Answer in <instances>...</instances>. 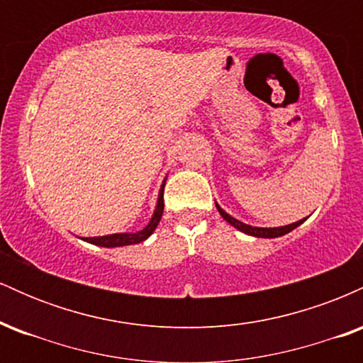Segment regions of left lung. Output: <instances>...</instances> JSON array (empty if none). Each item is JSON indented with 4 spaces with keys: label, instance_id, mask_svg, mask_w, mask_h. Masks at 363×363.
Instances as JSON below:
<instances>
[{
    "label": "left lung",
    "instance_id": "1",
    "mask_svg": "<svg viewBox=\"0 0 363 363\" xmlns=\"http://www.w3.org/2000/svg\"><path fill=\"white\" fill-rule=\"evenodd\" d=\"M216 210L220 211V215L223 216V220H227L228 223L232 225V227H235L237 230L244 232V234L247 235H254V237H262V239H274V237H281L285 234H289V232L294 230V228H297L298 225L306 222V218L303 220H298V222L295 223H290V225H285V227H274V228H261V227H251V225L247 223H242L239 222V220L234 218V216H230L227 213V211H223L222 208L216 205Z\"/></svg>",
    "mask_w": 363,
    "mask_h": 363
}]
</instances>
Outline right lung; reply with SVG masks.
<instances>
[{"label":"right lung","instance_id":"obj_1","mask_svg":"<svg viewBox=\"0 0 363 363\" xmlns=\"http://www.w3.org/2000/svg\"><path fill=\"white\" fill-rule=\"evenodd\" d=\"M162 213H164V186H162L160 193H158V201H157V208L153 211L152 220L143 230L138 232H124V234H112V235H102V237H85L83 240L86 242L101 245V247H121V245H131V244H138L143 242L145 239H148L150 235L153 234V230L157 228L158 222H160Z\"/></svg>","mask_w":363,"mask_h":363}]
</instances>
